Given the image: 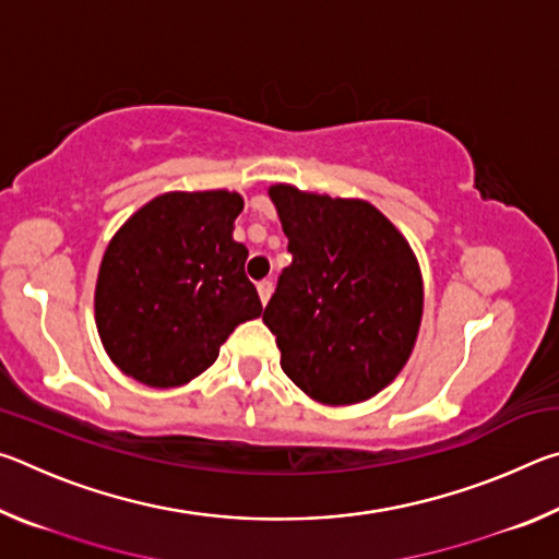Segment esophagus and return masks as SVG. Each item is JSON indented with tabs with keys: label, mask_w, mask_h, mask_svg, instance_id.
<instances>
[{
	"label": "esophagus",
	"mask_w": 559,
	"mask_h": 559,
	"mask_svg": "<svg viewBox=\"0 0 559 559\" xmlns=\"http://www.w3.org/2000/svg\"><path fill=\"white\" fill-rule=\"evenodd\" d=\"M257 290H259L261 302H263V306H266L269 298H271V293H273V283H271V281H261L259 286H257Z\"/></svg>",
	"instance_id": "34e87169"
}]
</instances>
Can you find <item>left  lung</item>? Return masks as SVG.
<instances>
[{"label": "left lung", "mask_w": 559, "mask_h": 559, "mask_svg": "<svg viewBox=\"0 0 559 559\" xmlns=\"http://www.w3.org/2000/svg\"><path fill=\"white\" fill-rule=\"evenodd\" d=\"M293 261L263 310L281 367L310 400H372L409 362L424 281L409 241L365 200L271 185Z\"/></svg>", "instance_id": "left-lung-1"}]
</instances>
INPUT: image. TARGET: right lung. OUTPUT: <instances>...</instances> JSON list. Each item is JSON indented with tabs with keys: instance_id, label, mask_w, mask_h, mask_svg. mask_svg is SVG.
I'll return each mask as SVG.
<instances>
[{
	"instance_id": "right-lung-1",
	"label": "right lung",
	"mask_w": 559,
	"mask_h": 559,
	"mask_svg": "<svg viewBox=\"0 0 559 559\" xmlns=\"http://www.w3.org/2000/svg\"><path fill=\"white\" fill-rule=\"evenodd\" d=\"M243 197L229 189L165 192L130 216L103 253L96 328L112 365L169 390L210 370L236 325L263 313L234 241Z\"/></svg>"
}]
</instances>
